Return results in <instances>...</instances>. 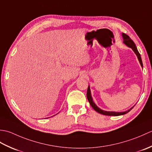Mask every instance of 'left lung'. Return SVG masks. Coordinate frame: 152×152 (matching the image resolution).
<instances>
[{"instance_id":"8db88e82","label":"left lung","mask_w":152,"mask_h":152,"mask_svg":"<svg viewBox=\"0 0 152 152\" xmlns=\"http://www.w3.org/2000/svg\"><path fill=\"white\" fill-rule=\"evenodd\" d=\"M122 37L123 38H124V43L126 45V46L129 47L131 48H132V50H133L134 52L135 53V54L137 55V56L138 57V59L139 61V62L141 64L142 67H143V64H142V59H141V56L140 54L138 52V51L136 45H135L134 42L131 39V38L125 33H122ZM87 98L88 99V101L89 102V104H91V106H92V108L95 110L96 112H97L99 114H101L103 115H114V116H118V115H124L127 114L129 111L131 110V109L133 108V107H132L131 108H130L128 110L125 111V112H107V111H104L102 110L101 108H99L97 106H96L95 102H93L92 96L91 95V91H90V88L89 86H88V91H87Z\"/></svg>"}]
</instances>
